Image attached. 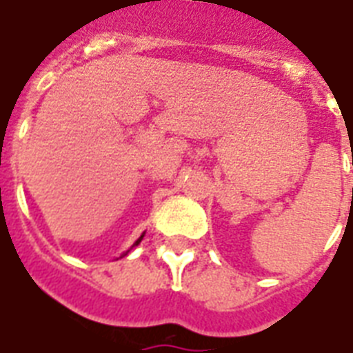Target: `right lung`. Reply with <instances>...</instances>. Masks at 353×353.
Wrapping results in <instances>:
<instances>
[{"mask_svg": "<svg viewBox=\"0 0 353 353\" xmlns=\"http://www.w3.org/2000/svg\"><path fill=\"white\" fill-rule=\"evenodd\" d=\"M143 236H145V233H143V235L139 236V239H137V241H135V244H133V246H137V244L141 243V241H143ZM128 252H130V250H128ZM128 252H123V254H122V256H120V258H123V256H128Z\"/></svg>", "mask_w": 353, "mask_h": 353, "instance_id": "1", "label": "right lung"}]
</instances>
